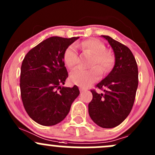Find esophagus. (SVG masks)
Listing matches in <instances>:
<instances>
[{"mask_svg": "<svg viewBox=\"0 0 155 155\" xmlns=\"http://www.w3.org/2000/svg\"><path fill=\"white\" fill-rule=\"evenodd\" d=\"M79 90H80L81 92H82V91H84L86 90V88H85V87H79Z\"/></svg>", "mask_w": 155, "mask_h": 155, "instance_id": "1", "label": "esophagus"}]
</instances>
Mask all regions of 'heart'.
Wrapping results in <instances>:
<instances>
[{"instance_id":"heart-1","label":"heart","mask_w":155,"mask_h":155,"mask_svg":"<svg viewBox=\"0 0 155 155\" xmlns=\"http://www.w3.org/2000/svg\"><path fill=\"white\" fill-rule=\"evenodd\" d=\"M77 46L92 54L93 58L91 61V66L95 67L89 70L77 68L73 70L70 76V80L73 84L79 86H87L97 80L101 71L107 73L112 69L115 62V57L111 51L106 50L105 44L102 41L94 38L88 39L78 44ZM64 61L70 69L76 66L78 63V53L74 46H70L65 49Z\"/></svg>"}]
</instances>
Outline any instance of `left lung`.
Wrapping results in <instances>:
<instances>
[{
	"instance_id": "obj_1",
	"label": "left lung",
	"mask_w": 155,
	"mask_h": 155,
	"mask_svg": "<svg viewBox=\"0 0 155 155\" xmlns=\"http://www.w3.org/2000/svg\"><path fill=\"white\" fill-rule=\"evenodd\" d=\"M102 37L113 49L115 66L96 85L103 93L91 90L93 98L88 104V113L98 126L112 128L122 123L132 109L138 87V68L129 48L109 36Z\"/></svg>"
}]
</instances>
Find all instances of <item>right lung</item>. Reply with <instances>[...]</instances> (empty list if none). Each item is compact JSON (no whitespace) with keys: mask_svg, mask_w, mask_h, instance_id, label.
Wrapping results in <instances>:
<instances>
[{"mask_svg":"<svg viewBox=\"0 0 155 155\" xmlns=\"http://www.w3.org/2000/svg\"><path fill=\"white\" fill-rule=\"evenodd\" d=\"M79 38L49 37L31 48L23 60L20 75L21 101L30 118L41 125H55L63 121L79 96L76 85L61 86L68 77L64 53Z\"/></svg>","mask_w":155,"mask_h":155,"instance_id":"right-lung-1","label":"right lung"}]
</instances>
